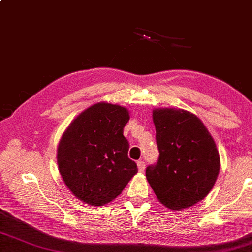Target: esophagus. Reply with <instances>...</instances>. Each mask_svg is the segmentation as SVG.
Instances as JSON below:
<instances>
[{
	"instance_id": "1",
	"label": "esophagus",
	"mask_w": 252,
	"mask_h": 252,
	"mask_svg": "<svg viewBox=\"0 0 252 252\" xmlns=\"http://www.w3.org/2000/svg\"><path fill=\"white\" fill-rule=\"evenodd\" d=\"M138 168H139V171L140 172H144V170H145V163L142 161V159H140V161H138Z\"/></svg>"
}]
</instances>
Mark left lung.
<instances>
[{
	"mask_svg": "<svg viewBox=\"0 0 252 252\" xmlns=\"http://www.w3.org/2000/svg\"><path fill=\"white\" fill-rule=\"evenodd\" d=\"M158 159L146 180L159 203L182 210L203 200L217 180L220 158L200 119L182 109H155Z\"/></svg>",
	"mask_w": 252,
	"mask_h": 252,
	"instance_id": "8db88e82",
	"label": "left lung"
}]
</instances>
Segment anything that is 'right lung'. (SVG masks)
Wrapping results in <instances>:
<instances>
[{"label": "right lung", "instance_id": "add662e5", "mask_svg": "<svg viewBox=\"0 0 252 252\" xmlns=\"http://www.w3.org/2000/svg\"><path fill=\"white\" fill-rule=\"evenodd\" d=\"M129 119L126 108L99 102L82 111L63 132L57 149L59 173L81 202L110 203L138 173L123 135Z\"/></svg>", "mask_w": 252, "mask_h": 252}]
</instances>
